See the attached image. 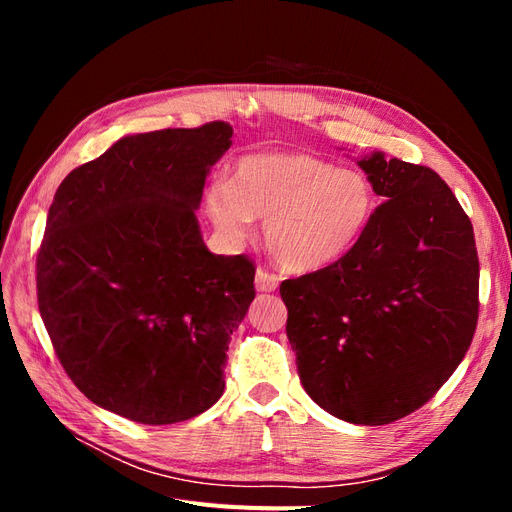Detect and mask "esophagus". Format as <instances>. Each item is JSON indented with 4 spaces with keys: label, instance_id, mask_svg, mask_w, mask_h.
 I'll return each instance as SVG.
<instances>
[{
    "label": "esophagus",
    "instance_id": "34e87169",
    "mask_svg": "<svg viewBox=\"0 0 512 512\" xmlns=\"http://www.w3.org/2000/svg\"><path fill=\"white\" fill-rule=\"evenodd\" d=\"M277 284H280V277H277L273 271L260 267L256 271V288L260 292H273L277 288Z\"/></svg>",
    "mask_w": 512,
    "mask_h": 512
}]
</instances>
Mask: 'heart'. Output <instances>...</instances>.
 <instances>
[{
	"label": "heart",
	"mask_w": 512,
	"mask_h": 512,
	"mask_svg": "<svg viewBox=\"0 0 512 512\" xmlns=\"http://www.w3.org/2000/svg\"><path fill=\"white\" fill-rule=\"evenodd\" d=\"M205 205L224 237L252 235L265 222L271 254L290 271H316L342 258L363 235L374 211L365 175L305 153H252L228 183L215 181Z\"/></svg>",
	"instance_id": "heart-1"
}]
</instances>
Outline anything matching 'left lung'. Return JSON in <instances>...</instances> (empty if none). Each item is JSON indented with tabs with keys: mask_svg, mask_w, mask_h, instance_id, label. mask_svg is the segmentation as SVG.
Wrapping results in <instances>:
<instances>
[{
	"mask_svg": "<svg viewBox=\"0 0 512 512\" xmlns=\"http://www.w3.org/2000/svg\"><path fill=\"white\" fill-rule=\"evenodd\" d=\"M359 166L384 203L342 258L280 294L307 395L342 421L386 425L463 361L480 269L472 222L436 170L382 153Z\"/></svg>",
	"mask_w": 512,
	"mask_h": 512,
	"instance_id": "8db88e82",
	"label": "left lung"
}]
</instances>
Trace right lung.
I'll return each instance as SVG.
<instances>
[{"label":"right lung","instance_id":"right-lung-1","mask_svg":"<svg viewBox=\"0 0 512 512\" xmlns=\"http://www.w3.org/2000/svg\"><path fill=\"white\" fill-rule=\"evenodd\" d=\"M232 128L126 136L61 181L36 258L38 309L68 378L143 425L188 421L224 393L254 260L215 256L194 209Z\"/></svg>","mask_w":512,"mask_h":512}]
</instances>
